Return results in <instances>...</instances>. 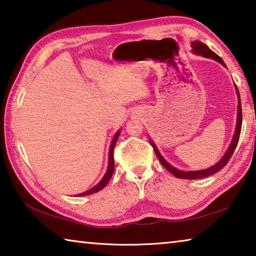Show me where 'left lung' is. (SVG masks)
<instances>
[{"label":"left lung","mask_w":256,"mask_h":256,"mask_svg":"<svg viewBox=\"0 0 256 256\" xmlns=\"http://www.w3.org/2000/svg\"><path fill=\"white\" fill-rule=\"evenodd\" d=\"M190 47H192V52L196 55H200L203 56V58H211V60H214L216 62H219L220 64H222L224 66H226V64H224V60H222L220 56L216 55L214 52H212L209 47H208L206 44H203L200 40H194L192 42V44H190ZM235 86V89H236V94H237V122H236V128H235V133H234L232 138V142L230 144H229L228 149L226 150V152L222 157V159L219 160L218 162L214 166H211L209 168H206V170H177L174 166H172L170 162H167V160L164 159L162 154H160L159 150L157 148V146L154 144V142L151 140L150 138V144L152 146V148L154 150L156 154H157V157L159 159V162H162V166L166 168V170L172 172V175L176 176L177 178H184V180H200V178H204V177L208 176H211L216 174V172H219L222 168H224L226 166L228 160L230 159V157L234 154V151H235L237 144H238V140H240V130H242V102H240V92H238V89L236 84Z\"/></svg>","instance_id":"8db88e82"}]
</instances>
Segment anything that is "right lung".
Wrapping results in <instances>:
<instances>
[{
	"label": "right lung",
	"mask_w": 256,
	"mask_h": 256,
	"mask_svg": "<svg viewBox=\"0 0 256 256\" xmlns=\"http://www.w3.org/2000/svg\"><path fill=\"white\" fill-rule=\"evenodd\" d=\"M120 130H118V131L115 133V136L112 140V144H110V154H108V167H107V170L105 172V175H104V177L102 178V180L99 182V183L96 186H94L92 188L86 190V192H84V193L78 194V196H89V194L98 192V190H100L105 188L108 182H110V180L112 178V172H114V168H115V166H114V156H112V152H114V146L116 144V141H118V138L120 136Z\"/></svg>",
	"instance_id": "add662e5"
}]
</instances>
